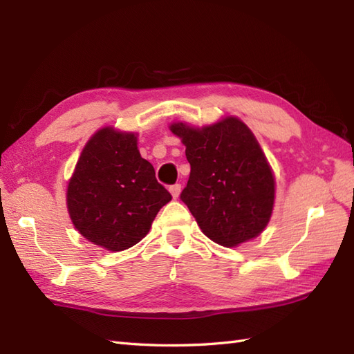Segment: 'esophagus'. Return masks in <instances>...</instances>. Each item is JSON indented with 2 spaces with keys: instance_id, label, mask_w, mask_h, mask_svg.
<instances>
[{
  "instance_id": "1",
  "label": "esophagus",
  "mask_w": 354,
  "mask_h": 354,
  "mask_svg": "<svg viewBox=\"0 0 354 354\" xmlns=\"http://www.w3.org/2000/svg\"><path fill=\"white\" fill-rule=\"evenodd\" d=\"M170 193L173 199H178L179 198V193H181V184H175V185H170Z\"/></svg>"
}]
</instances>
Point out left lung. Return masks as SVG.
<instances>
[{
    "label": "left lung",
    "instance_id": "left-lung-1",
    "mask_svg": "<svg viewBox=\"0 0 354 354\" xmlns=\"http://www.w3.org/2000/svg\"><path fill=\"white\" fill-rule=\"evenodd\" d=\"M169 127L185 146L192 170L181 199L202 232L227 248L260 236L272 216L275 178L250 127L232 115Z\"/></svg>",
    "mask_w": 354,
    "mask_h": 354
}]
</instances>
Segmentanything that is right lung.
<instances>
[{"mask_svg":"<svg viewBox=\"0 0 354 354\" xmlns=\"http://www.w3.org/2000/svg\"><path fill=\"white\" fill-rule=\"evenodd\" d=\"M137 133L106 126L88 140L66 189V208L82 236L118 252L146 237L170 193L141 158Z\"/></svg>","mask_w":354,"mask_h":354,"instance_id":"1","label":"right lung"}]
</instances>
